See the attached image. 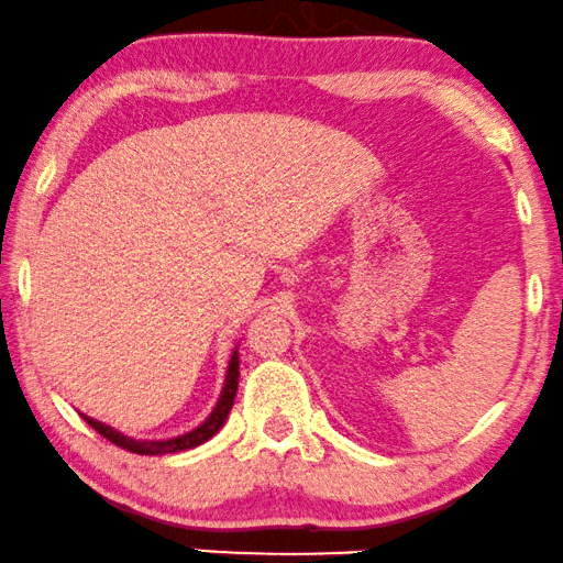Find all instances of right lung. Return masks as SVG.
Listing matches in <instances>:
<instances>
[{"instance_id": "add662e5", "label": "right lung", "mask_w": 563, "mask_h": 563, "mask_svg": "<svg viewBox=\"0 0 563 563\" xmlns=\"http://www.w3.org/2000/svg\"><path fill=\"white\" fill-rule=\"evenodd\" d=\"M240 346H234L232 357H229V367H227V377H224V387H221V395L217 400V406L209 413V418L201 426H196L194 431L188 433H180V437H173V439H132V437H124L122 431L112 429V426L97 421V418H89L84 416V421L91 426L93 431H99L101 437L107 441L117 443V446H122L126 451H132V454H145V456H157V454H176V451H186V449H196L201 446L203 441H209L211 437H217L221 426L229 418V410L234 406V398H236V385H240Z\"/></svg>"}]
</instances>
